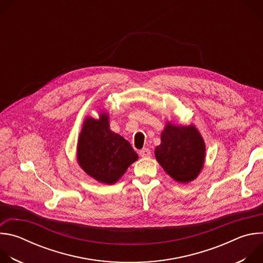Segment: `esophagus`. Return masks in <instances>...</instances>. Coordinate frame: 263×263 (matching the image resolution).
<instances>
[{
  "mask_svg": "<svg viewBox=\"0 0 263 263\" xmlns=\"http://www.w3.org/2000/svg\"><path fill=\"white\" fill-rule=\"evenodd\" d=\"M139 155L141 157H144V158L149 157V156H151V151H149V148H147V147H143L139 151Z\"/></svg>",
  "mask_w": 263,
  "mask_h": 263,
  "instance_id": "34e87169",
  "label": "esophagus"
}]
</instances>
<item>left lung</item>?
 <instances>
[{
	"instance_id": "1",
	"label": "left lung",
	"mask_w": 263,
	"mask_h": 263,
	"mask_svg": "<svg viewBox=\"0 0 263 263\" xmlns=\"http://www.w3.org/2000/svg\"><path fill=\"white\" fill-rule=\"evenodd\" d=\"M205 142L194 126L165 125L161 143L155 148V157L163 170L177 182L190 183L203 168Z\"/></svg>"
}]
</instances>
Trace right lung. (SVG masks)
Returning <instances> with one entry per match:
<instances>
[{
	"mask_svg": "<svg viewBox=\"0 0 263 263\" xmlns=\"http://www.w3.org/2000/svg\"><path fill=\"white\" fill-rule=\"evenodd\" d=\"M108 114L87 117L78 140L77 159L81 168L100 183L115 184L138 159L130 142L109 129Z\"/></svg>",
	"mask_w": 263,
	"mask_h": 263,
	"instance_id": "add662e5",
	"label": "right lung"
}]
</instances>
